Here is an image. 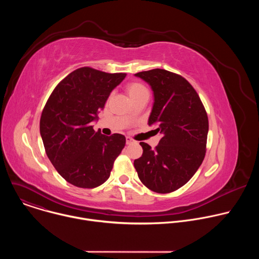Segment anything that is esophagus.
Segmentation results:
<instances>
[{"label":"esophagus","mask_w":259,"mask_h":259,"mask_svg":"<svg viewBox=\"0 0 259 259\" xmlns=\"http://www.w3.org/2000/svg\"><path fill=\"white\" fill-rule=\"evenodd\" d=\"M135 141L132 139V138H130V137H126V144H132V143H134Z\"/></svg>","instance_id":"esophagus-1"}]
</instances>
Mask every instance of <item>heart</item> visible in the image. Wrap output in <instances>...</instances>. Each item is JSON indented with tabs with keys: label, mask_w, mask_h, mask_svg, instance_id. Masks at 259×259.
I'll return each mask as SVG.
<instances>
[{
	"label": "heart",
	"mask_w": 259,
	"mask_h": 259,
	"mask_svg": "<svg viewBox=\"0 0 259 259\" xmlns=\"http://www.w3.org/2000/svg\"><path fill=\"white\" fill-rule=\"evenodd\" d=\"M126 90L128 95L132 100L136 99L137 97L144 95V94H149V91H147L146 87L143 86L142 84L138 82H131L126 86Z\"/></svg>",
	"instance_id": "obj_1"
}]
</instances>
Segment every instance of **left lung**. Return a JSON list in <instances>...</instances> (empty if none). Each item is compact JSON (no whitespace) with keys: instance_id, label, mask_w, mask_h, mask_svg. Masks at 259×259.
I'll use <instances>...</instances> for the list:
<instances>
[{"instance_id":"obj_1","label":"left lung","mask_w":259,"mask_h":259,"mask_svg":"<svg viewBox=\"0 0 259 259\" xmlns=\"http://www.w3.org/2000/svg\"><path fill=\"white\" fill-rule=\"evenodd\" d=\"M135 76L154 92L149 125L156 127L162 138L155 150L140 142L143 153L134 161V167L147 189L171 193L194 176L205 158L207 113L194 87L177 73L155 68Z\"/></svg>"}]
</instances>
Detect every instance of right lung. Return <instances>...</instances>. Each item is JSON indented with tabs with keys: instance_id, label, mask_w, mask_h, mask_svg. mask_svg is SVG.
Instances as JSON below:
<instances>
[{
	"instance_id": "right-lung-1",
	"label": "right lung",
	"mask_w": 259,
	"mask_h": 259,
	"mask_svg": "<svg viewBox=\"0 0 259 259\" xmlns=\"http://www.w3.org/2000/svg\"><path fill=\"white\" fill-rule=\"evenodd\" d=\"M126 73L92 67L71 71L53 90L42 112L40 133L46 154L70 184L93 189L105 182L126 138L94 131L92 122Z\"/></svg>"
}]
</instances>
